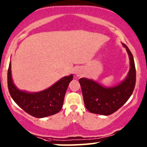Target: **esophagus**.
Here are the masks:
<instances>
[{
	"mask_svg": "<svg viewBox=\"0 0 147 147\" xmlns=\"http://www.w3.org/2000/svg\"><path fill=\"white\" fill-rule=\"evenodd\" d=\"M82 72H82V70L81 68H80V67H77V68L75 69V74L77 77L81 76V75H82Z\"/></svg>",
	"mask_w": 147,
	"mask_h": 147,
	"instance_id": "34e87169",
	"label": "esophagus"
}]
</instances>
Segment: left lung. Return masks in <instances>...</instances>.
Returning <instances> with one entry per match:
<instances>
[{"mask_svg":"<svg viewBox=\"0 0 147 147\" xmlns=\"http://www.w3.org/2000/svg\"><path fill=\"white\" fill-rule=\"evenodd\" d=\"M130 59V70L120 84L105 87L97 82L83 77L79 80L82 87L85 107L90 112L101 115H110L117 111L131 96L136 82V71L132 53L125 44Z\"/></svg>","mask_w":147,"mask_h":147,"instance_id":"left-lung-1","label":"left lung"}]
</instances>
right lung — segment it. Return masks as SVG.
<instances>
[{"mask_svg":"<svg viewBox=\"0 0 147 147\" xmlns=\"http://www.w3.org/2000/svg\"><path fill=\"white\" fill-rule=\"evenodd\" d=\"M72 79V75L65 76L43 91L30 93L19 89L13 83L11 61L7 71V86L11 97L26 112L36 118L49 117L61 110L66 90Z\"/></svg>","mask_w":147,"mask_h":147,"instance_id":"1","label":"right lung"}]
</instances>
